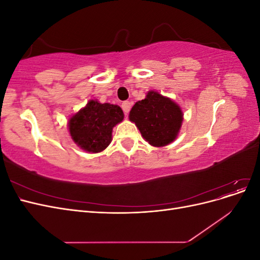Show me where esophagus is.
Instances as JSON below:
<instances>
[{"instance_id":"1","label":"esophagus","mask_w":260,"mask_h":260,"mask_svg":"<svg viewBox=\"0 0 260 260\" xmlns=\"http://www.w3.org/2000/svg\"><path fill=\"white\" fill-rule=\"evenodd\" d=\"M131 106H132V103H131V102H129V101H125V102H123V103L121 104V107H122L125 115H127L130 112Z\"/></svg>"}]
</instances>
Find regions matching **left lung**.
<instances>
[{"label": "left lung", "instance_id": "1", "mask_svg": "<svg viewBox=\"0 0 260 260\" xmlns=\"http://www.w3.org/2000/svg\"><path fill=\"white\" fill-rule=\"evenodd\" d=\"M145 141L153 146H166L178 137L183 114L180 106L169 98L149 91L146 98L133 105L129 114Z\"/></svg>", "mask_w": 260, "mask_h": 260}]
</instances>
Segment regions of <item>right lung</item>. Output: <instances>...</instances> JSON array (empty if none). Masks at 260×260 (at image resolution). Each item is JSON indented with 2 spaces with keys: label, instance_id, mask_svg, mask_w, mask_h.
Instances as JSON below:
<instances>
[{
  "label": "right lung",
  "instance_id": "right-lung-1",
  "mask_svg": "<svg viewBox=\"0 0 260 260\" xmlns=\"http://www.w3.org/2000/svg\"><path fill=\"white\" fill-rule=\"evenodd\" d=\"M122 119L123 112L118 105L91 100L69 119V133L84 151L100 153L111 144L113 128Z\"/></svg>",
  "mask_w": 260,
  "mask_h": 260
}]
</instances>
